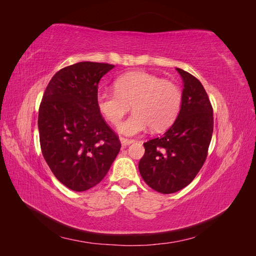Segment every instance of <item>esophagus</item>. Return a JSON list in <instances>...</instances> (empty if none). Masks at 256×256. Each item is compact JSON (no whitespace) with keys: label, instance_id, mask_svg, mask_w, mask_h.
Masks as SVG:
<instances>
[{"label":"esophagus","instance_id":"1","mask_svg":"<svg viewBox=\"0 0 256 256\" xmlns=\"http://www.w3.org/2000/svg\"><path fill=\"white\" fill-rule=\"evenodd\" d=\"M134 141V140H129V138H120V143L122 146H127L132 144Z\"/></svg>","mask_w":256,"mask_h":256}]
</instances>
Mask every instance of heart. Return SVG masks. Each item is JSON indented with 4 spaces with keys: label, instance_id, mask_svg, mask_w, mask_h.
<instances>
[{
    "label": "heart",
    "instance_id": "obj_1",
    "mask_svg": "<svg viewBox=\"0 0 256 256\" xmlns=\"http://www.w3.org/2000/svg\"><path fill=\"white\" fill-rule=\"evenodd\" d=\"M116 92L97 96L99 111L118 125L132 106L134 113L118 126L125 136H136L146 129L162 131L172 125L182 106V92L171 81L146 72H132L115 81Z\"/></svg>",
    "mask_w": 256,
    "mask_h": 256
}]
</instances>
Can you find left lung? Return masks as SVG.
I'll return each mask as SVG.
<instances>
[{
  "instance_id": "obj_1",
  "label": "left lung",
  "mask_w": 256,
  "mask_h": 256,
  "mask_svg": "<svg viewBox=\"0 0 256 256\" xmlns=\"http://www.w3.org/2000/svg\"><path fill=\"white\" fill-rule=\"evenodd\" d=\"M184 88L182 106L164 134L144 143L138 162L144 182L154 190L170 194L188 186L202 168L214 130L212 106L196 76L176 68Z\"/></svg>"
}]
</instances>
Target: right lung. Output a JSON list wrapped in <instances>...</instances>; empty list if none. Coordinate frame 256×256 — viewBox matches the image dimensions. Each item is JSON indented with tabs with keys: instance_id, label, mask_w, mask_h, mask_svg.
<instances>
[{
	"instance_id": "1",
	"label": "right lung",
	"mask_w": 256,
	"mask_h": 256,
	"mask_svg": "<svg viewBox=\"0 0 256 256\" xmlns=\"http://www.w3.org/2000/svg\"><path fill=\"white\" fill-rule=\"evenodd\" d=\"M114 65L80 62L50 80L38 113L44 158L58 180L85 191L104 180L120 150L97 106L100 79Z\"/></svg>"
}]
</instances>
